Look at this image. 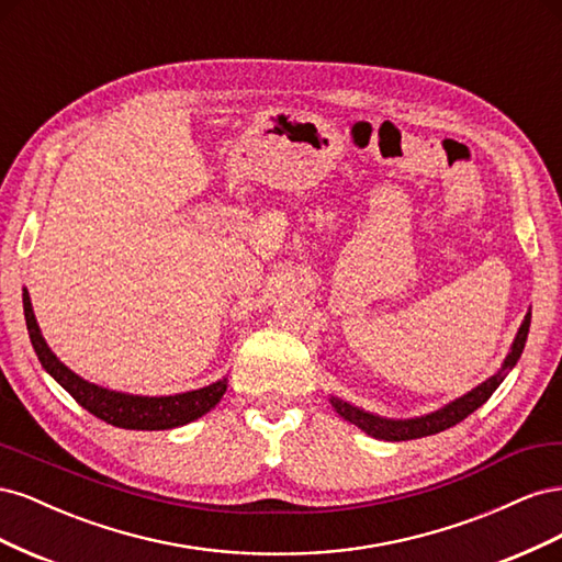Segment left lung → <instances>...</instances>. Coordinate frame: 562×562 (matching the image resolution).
Returning <instances> with one entry per match:
<instances>
[{"mask_svg":"<svg viewBox=\"0 0 562 562\" xmlns=\"http://www.w3.org/2000/svg\"><path fill=\"white\" fill-rule=\"evenodd\" d=\"M530 318H532V314L527 312L525 321L520 323L514 345H512V351H508V356H506L502 368L495 372V375H492L490 380H485L483 384H479L475 389H471L469 394L454 398L446 407H440V411H436V413L413 417V419H386V417H380V415L366 413V411H361V407H356V405H351L342 398L330 396V403H333L335 411L342 415L347 422L356 424V427H359L361 431H366L372 438H380V440H413V438H424V436H431V434H438V431H446V429L454 427V424L462 422L464 417H469L473 411H479V407L492 394H495V389L504 382L508 372L514 370V366L518 363L520 353L525 349L527 333H530Z\"/></svg>","mask_w":562,"mask_h":562,"instance_id":"8db88e82","label":"left lung"}]
</instances>
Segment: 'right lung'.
I'll return each mask as SVG.
<instances>
[{"mask_svg":"<svg viewBox=\"0 0 562 562\" xmlns=\"http://www.w3.org/2000/svg\"><path fill=\"white\" fill-rule=\"evenodd\" d=\"M23 312L30 333V342L35 347V353L44 370L54 378L67 394H70L81 407H87L91 415L103 419L112 427L119 429H138V431H161V429H176L182 424H190L206 415L211 407H215L227 391V378L217 380L203 389L184 391L176 396H133L122 394V391H110L105 386L91 384L81 380L79 375L60 363L56 353L48 349L46 339L37 326L35 312H32L30 293L23 288Z\"/></svg>","mask_w":562,"mask_h":562,"instance_id":"obj_1","label":"right lung"}]
</instances>
